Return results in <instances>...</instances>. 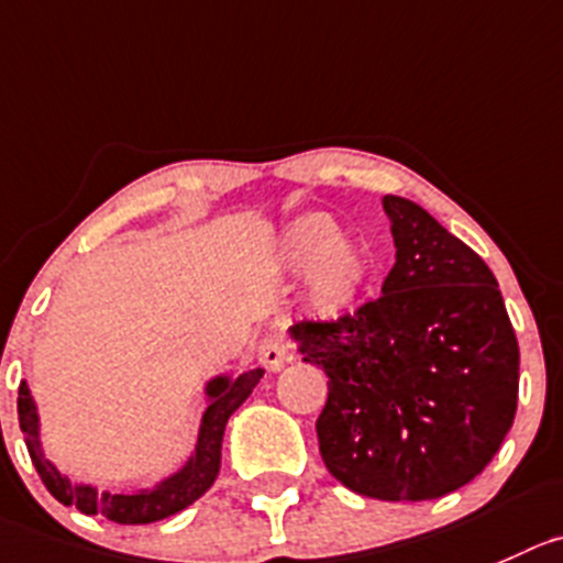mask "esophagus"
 Masks as SVG:
<instances>
[{
	"label": "esophagus",
	"instance_id": "esophagus-1",
	"mask_svg": "<svg viewBox=\"0 0 563 563\" xmlns=\"http://www.w3.org/2000/svg\"><path fill=\"white\" fill-rule=\"evenodd\" d=\"M256 356H260V362L267 371H282L287 358H290V345H287V340L282 334H267L265 340L260 342Z\"/></svg>",
	"mask_w": 563,
	"mask_h": 563
}]
</instances>
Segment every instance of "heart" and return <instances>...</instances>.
<instances>
[{
	"instance_id": "obj_1",
	"label": "heart",
	"mask_w": 563,
	"mask_h": 563,
	"mask_svg": "<svg viewBox=\"0 0 563 563\" xmlns=\"http://www.w3.org/2000/svg\"><path fill=\"white\" fill-rule=\"evenodd\" d=\"M282 256L292 271H314L312 309L318 314H336L351 307L371 276L365 245L340 243V227L329 216H307L292 223Z\"/></svg>"
}]
</instances>
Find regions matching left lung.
I'll return each instance as SVG.
<instances>
[{"label":"left lung","instance_id":"1","mask_svg":"<svg viewBox=\"0 0 563 563\" xmlns=\"http://www.w3.org/2000/svg\"><path fill=\"white\" fill-rule=\"evenodd\" d=\"M395 265L382 296L336 320L292 325L329 398L320 456L356 495L437 500L470 484L503 445L519 389V345L497 282L422 207L384 196Z\"/></svg>","mask_w":563,"mask_h":563}]
</instances>
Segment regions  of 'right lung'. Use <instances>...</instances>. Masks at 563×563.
Segmentation results:
<instances>
[{"mask_svg":"<svg viewBox=\"0 0 563 563\" xmlns=\"http://www.w3.org/2000/svg\"><path fill=\"white\" fill-rule=\"evenodd\" d=\"M262 376H265V371L256 367V371L243 373L238 378H212L210 387H207L210 406L201 417L196 453L190 456V462L154 489L135 492V495H110V492H96L93 486H74L66 475H60V470L41 451L35 400H32L24 382L19 387V426L37 475L57 500L66 503V506H77L82 514H101V517L121 522V526H146V522H157V519L187 508L216 484L218 470H221L223 428H227L229 417L240 409V404L249 398L251 389L260 384Z\"/></svg>","mask_w":563,"mask_h":563,"instance_id":"add662e5","label":"right lung"}]
</instances>
